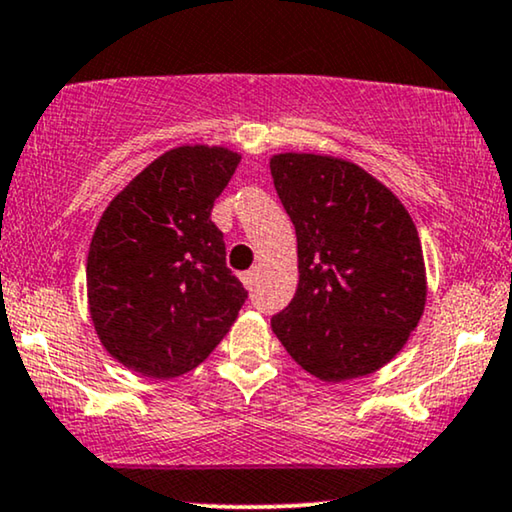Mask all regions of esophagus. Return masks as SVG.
Listing matches in <instances>:
<instances>
[{"mask_svg":"<svg viewBox=\"0 0 512 512\" xmlns=\"http://www.w3.org/2000/svg\"><path fill=\"white\" fill-rule=\"evenodd\" d=\"M241 281H243V285H245V288H248V290L255 288V283H257V269L245 271V274H241Z\"/></svg>","mask_w":512,"mask_h":512,"instance_id":"34e87169","label":"esophagus"}]
</instances>
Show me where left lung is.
I'll list each match as a JSON object with an SVG mask.
<instances>
[{
	"mask_svg": "<svg viewBox=\"0 0 512 512\" xmlns=\"http://www.w3.org/2000/svg\"><path fill=\"white\" fill-rule=\"evenodd\" d=\"M269 166L299 262L295 297L271 327L313 377H365L403 349L424 313L417 227L398 196L356 163L285 152Z\"/></svg>",
	"mask_w": 512,
	"mask_h": 512,
	"instance_id": "left-lung-1",
	"label": "left lung"
}]
</instances>
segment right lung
I'll use <instances>...</instances> for the list:
<instances>
[{
	"mask_svg": "<svg viewBox=\"0 0 512 512\" xmlns=\"http://www.w3.org/2000/svg\"><path fill=\"white\" fill-rule=\"evenodd\" d=\"M241 156L185 145L161 154L109 201L86 260L88 309L121 365L152 379L206 360L248 292L210 220Z\"/></svg>",
	"mask_w": 512,
	"mask_h": 512,
	"instance_id": "add662e5",
	"label": "right lung"
}]
</instances>
